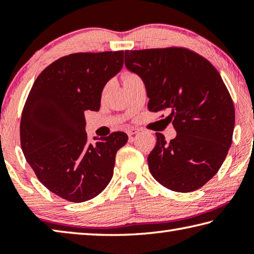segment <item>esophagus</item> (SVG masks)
<instances>
[{
    "mask_svg": "<svg viewBox=\"0 0 254 254\" xmlns=\"http://www.w3.org/2000/svg\"><path fill=\"white\" fill-rule=\"evenodd\" d=\"M139 128H135V127H132V128H128V130L127 131V135L128 136H132V135H135L136 133H139Z\"/></svg>",
    "mask_w": 254,
    "mask_h": 254,
    "instance_id": "obj_1",
    "label": "esophagus"
}]
</instances>
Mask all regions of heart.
Listing matches in <instances>:
<instances>
[{
  "mask_svg": "<svg viewBox=\"0 0 254 254\" xmlns=\"http://www.w3.org/2000/svg\"><path fill=\"white\" fill-rule=\"evenodd\" d=\"M135 77H137L135 74H132V72H126V74L123 75V81L124 83H127V81L135 78Z\"/></svg>",
  "mask_w": 254,
  "mask_h": 254,
  "instance_id": "1",
  "label": "heart"
}]
</instances>
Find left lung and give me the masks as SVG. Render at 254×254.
I'll return each instance as SVG.
<instances>
[{
	"label": "left lung",
	"mask_w": 254,
	"mask_h": 254,
	"mask_svg": "<svg viewBox=\"0 0 254 254\" xmlns=\"http://www.w3.org/2000/svg\"><path fill=\"white\" fill-rule=\"evenodd\" d=\"M126 66L143 80L149 111H170L166 120L177 131L170 142L156 133L148 157L153 178L178 192L203 187L221 168L233 136L234 104L221 75L182 47L126 50Z\"/></svg>",
	"instance_id": "1"
}]
</instances>
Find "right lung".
Listing matches in <instances>:
<instances>
[{
	"mask_svg": "<svg viewBox=\"0 0 254 254\" xmlns=\"http://www.w3.org/2000/svg\"><path fill=\"white\" fill-rule=\"evenodd\" d=\"M124 51L59 58L32 85L20 123L21 148L39 182L74 203L92 199L111 182L124 132L87 141L85 111H98L105 84L121 70Z\"/></svg>",
	"mask_w": 254,
	"mask_h": 254,
	"instance_id": "right-lung-1",
	"label": "right lung"
}]
</instances>
